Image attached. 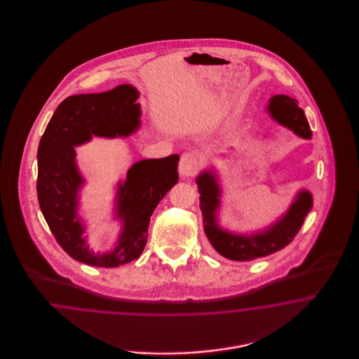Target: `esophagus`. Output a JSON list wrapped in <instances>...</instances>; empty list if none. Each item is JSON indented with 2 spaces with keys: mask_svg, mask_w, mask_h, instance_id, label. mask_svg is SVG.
Wrapping results in <instances>:
<instances>
[{
  "mask_svg": "<svg viewBox=\"0 0 359 359\" xmlns=\"http://www.w3.org/2000/svg\"><path fill=\"white\" fill-rule=\"evenodd\" d=\"M199 167H201V161L198 156L194 154H184L179 163V173L183 177H191L198 173Z\"/></svg>",
  "mask_w": 359,
  "mask_h": 359,
  "instance_id": "esophagus-1",
  "label": "esophagus"
}]
</instances>
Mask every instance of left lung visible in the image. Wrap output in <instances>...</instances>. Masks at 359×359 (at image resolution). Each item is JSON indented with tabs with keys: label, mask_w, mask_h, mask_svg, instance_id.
<instances>
[{
	"label": "left lung",
	"mask_w": 359,
	"mask_h": 359,
	"mask_svg": "<svg viewBox=\"0 0 359 359\" xmlns=\"http://www.w3.org/2000/svg\"><path fill=\"white\" fill-rule=\"evenodd\" d=\"M266 110L272 120L292 130L296 136L309 140L312 132L297 101L288 95H273ZM198 191L201 194V211L203 229L211 246L224 258L233 261H252L269 256L285 248L299 233L302 224L312 207V194L302 188L297 191L288 210L273 223L262 230L252 233H234L219 224V208L222 187L215 168H208L196 176Z\"/></svg>",
	"instance_id": "8db88e82"
}]
</instances>
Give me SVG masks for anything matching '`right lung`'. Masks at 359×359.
I'll return each mask as SVG.
<instances>
[{"mask_svg":"<svg viewBox=\"0 0 359 359\" xmlns=\"http://www.w3.org/2000/svg\"><path fill=\"white\" fill-rule=\"evenodd\" d=\"M140 93L135 86H117L97 94L66 98L55 110L37 149V199L40 210L63 250L76 261L116 268L141 256L154 208L179 180V154L135 163L125 182L117 183L114 219L120 221L113 249L95 253L87 242L79 217L85 177L76 164L75 147L93 137H129L141 126Z\"/></svg>","mask_w":359,"mask_h":359,"instance_id":"right-lung-1","label":"right lung"}]
</instances>
